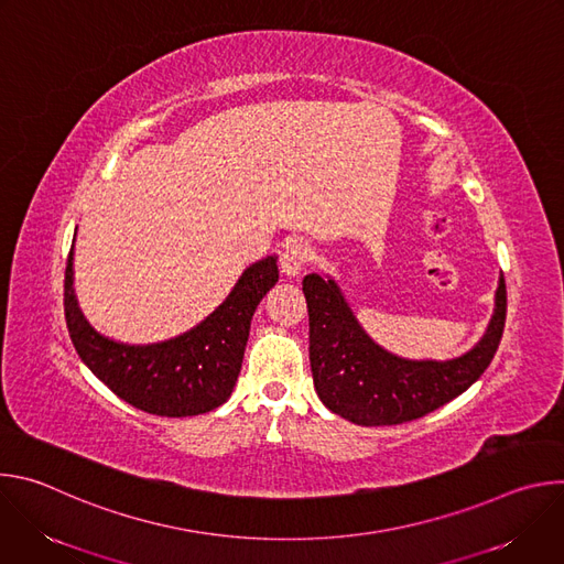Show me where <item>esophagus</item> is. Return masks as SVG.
<instances>
[{
  "label": "esophagus",
  "instance_id": "34e87169",
  "mask_svg": "<svg viewBox=\"0 0 564 564\" xmlns=\"http://www.w3.org/2000/svg\"><path fill=\"white\" fill-rule=\"evenodd\" d=\"M307 261H310V248L303 243V240L290 238L281 250V257H279L281 272L288 274V276H296L305 268Z\"/></svg>",
  "mask_w": 564,
  "mask_h": 564
}]
</instances>
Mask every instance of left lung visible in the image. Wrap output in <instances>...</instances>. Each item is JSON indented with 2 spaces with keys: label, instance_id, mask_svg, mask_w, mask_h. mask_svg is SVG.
Returning a JSON list of instances; mask_svg holds the SVG:
<instances>
[{
  "label": "left lung",
  "instance_id": "1",
  "mask_svg": "<svg viewBox=\"0 0 564 564\" xmlns=\"http://www.w3.org/2000/svg\"><path fill=\"white\" fill-rule=\"evenodd\" d=\"M303 294L316 394L333 413L359 426L404 424L444 406L489 368L505 333V276L485 337L466 355L448 361L401 359L377 346L330 276L307 274Z\"/></svg>",
  "mask_w": 564,
  "mask_h": 564
}]
</instances>
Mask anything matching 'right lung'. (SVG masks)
<instances>
[{
    "mask_svg": "<svg viewBox=\"0 0 564 564\" xmlns=\"http://www.w3.org/2000/svg\"><path fill=\"white\" fill-rule=\"evenodd\" d=\"M276 281V257H265L240 274L229 296L196 328L160 344L131 346L96 333L79 310L70 246L64 272L66 328L79 359L127 404L158 417L203 415L229 399L254 310Z\"/></svg>",
    "mask_w": 564,
    "mask_h": 564,
    "instance_id": "right-lung-1",
    "label": "right lung"
}]
</instances>
